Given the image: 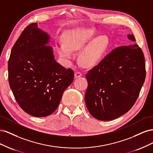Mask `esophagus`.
<instances>
[{
    "instance_id": "1",
    "label": "esophagus",
    "mask_w": 153,
    "mask_h": 153,
    "mask_svg": "<svg viewBox=\"0 0 153 153\" xmlns=\"http://www.w3.org/2000/svg\"><path fill=\"white\" fill-rule=\"evenodd\" d=\"M82 76V73L80 71H76L75 72V78H78V77H80Z\"/></svg>"
}]
</instances>
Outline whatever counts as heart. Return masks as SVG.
I'll list each match as a JSON object with an SVG mask.
<instances>
[{"instance_id":"b5f03b06","label":"heart","mask_w":153,"mask_h":153,"mask_svg":"<svg viewBox=\"0 0 153 153\" xmlns=\"http://www.w3.org/2000/svg\"><path fill=\"white\" fill-rule=\"evenodd\" d=\"M94 34L95 31L92 29H78L69 32L65 43L62 42L57 45L59 54L64 58L71 59L74 57L73 52L82 49L80 62L85 67L96 65L107 49L108 39L106 36H100L91 42Z\"/></svg>"}]
</instances>
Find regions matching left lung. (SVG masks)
<instances>
[{"mask_svg":"<svg viewBox=\"0 0 153 153\" xmlns=\"http://www.w3.org/2000/svg\"><path fill=\"white\" fill-rule=\"evenodd\" d=\"M128 38L135 41L133 34ZM146 75L144 55L137 44L113 50L85 75V101L92 117L111 121L128 112L139 96Z\"/></svg>","mask_w":153,"mask_h":153,"instance_id":"left-lung-1","label":"left lung"}]
</instances>
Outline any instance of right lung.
Instances as JSON below:
<instances>
[{
  "mask_svg": "<svg viewBox=\"0 0 153 153\" xmlns=\"http://www.w3.org/2000/svg\"><path fill=\"white\" fill-rule=\"evenodd\" d=\"M33 23L12 48L8 80L16 102L34 117H46L56 110L62 94L73 82L74 72L55 61L49 36Z\"/></svg>",
  "mask_w": 153,
  "mask_h": 153,
  "instance_id": "add662e5",
  "label": "right lung"
}]
</instances>
